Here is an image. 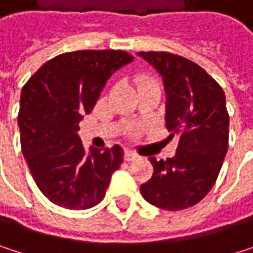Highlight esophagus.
<instances>
[{
	"instance_id": "obj_1",
	"label": "esophagus",
	"mask_w": 253,
	"mask_h": 253,
	"mask_svg": "<svg viewBox=\"0 0 253 253\" xmlns=\"http://www.w3.org/2000/svg\"><path fill=\"white\" fill-rule=\"evenodd\" d=\"M139 158V155H136L134 152H131V151H126L125 152V160L126 161H134V160H137Z\"/></svg>"
}]
</instances>
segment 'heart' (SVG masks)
<instances>
[{"label": "heart", "instance_id": "heart-1", "mask_svg": "<svg viewBox=\"0 0 253 253\" xmlns=\"http://www.w3.org/2000/svg\"><path fill=\"white\" fill-rule=\"evenodd\" d=\"M140 82H142V83H145V82H148V80H146V79H140Z\"/></svg>", "mask_w": 253, "mask_h": 253}]
</instances>
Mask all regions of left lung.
<instances>
[{
  "label": "left lung",
  "mask_w": 253,
  "mask_h": 253,
  "mask_svg": "<svg viewBox=\"0 0 253 253\" xmlns=\"http://www.w3.org/2000/svg\"><path fill=\"white\" fill-rule=\"evenodd\" d=\"M163 77L166 127L178 136L173 158L157 161L140 186L152 205L178 211L193 207L214 186L228 148V113L221 86L198 64L170 52H137Z\"/></svg>",
  "instance_id": "1"
}]
</instances>
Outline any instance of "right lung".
Masks as SVG:
<instances>
[{
	"instance_id": "obj_1",
	"label": "right lung",
	"mask_w": 253,
	"mask_h": 253,
	"mask_svg": "<svg viewBox=\"0 0 253 253\" xmlns=\"http://www.w3.org/2000/svg\"><path fill=\"white\" fill-rule=\"evenodd\" d=\"M133 61L125 51H75L46 61L20 95L22 152L39 190L55 205L87 210L102 201L123 149L84 151L77 134L107 80Z\"/></svg>"
}]
</instances>
